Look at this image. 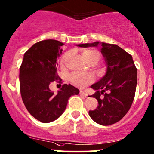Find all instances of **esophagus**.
<instances>
[{
    "mask_svg": "<svg viewBox=\"0 0 154 154\" xmlns=\"http://www.w3.org/2000/svg\"><path fill=\"white\" fill-rule=\"evenodd\" d=\"M80 94L81 95V96L84 97H86L87 96V94L85 92V91H80Z\"/></svg>",
    "mask_w": 154,
    "mask_h": 154,
    "instance_id": "esophagus-1",
    "label": "esophagus"
}]
</instances>
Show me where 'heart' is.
Instances as JSON below:
<instances>
[{
    "mask_svg": "<svg viewBox=\"0 0 154 154\" xmlns=\"http://www.w3.org/2000/svg\"><path fill=\"white\" fill-rule=\"evenodd\" d=\"M82 57L84 60H87V62L91 63V62L97 61L100 60V54L97 50L94 49H88L85 50L82 52ZM70 57V53H66L63 55L61 58V63L63 65L66 64L67 60ZM71 82L79 87H84L87 86V84H90L92 80L91 77L85 74H78V73H74L72 74L70 77Z\"/></svg>",
    "mask_w": 154,
    "mask_h": 154,
    "instance_id": "1",
    "label": "heart"
}]
</instances>
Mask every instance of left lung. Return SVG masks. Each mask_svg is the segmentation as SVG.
I'll return each instance as SVG.
<instances>
[{"label":"left lung","mask_w":154,"mask_h":154,"mask_svg":"<svg viewBox=\"0 0 154 154\" xmlns=\"http://www.w3.org/2000/svg\"><path fill=\"white\" fill-rule=\"evenodd\" d=\"M98 45L106 61V72L99 81L91 85L96 91L92 96L99 105L95 110H90L89 115L97 124L108 126L121 120L130 110L135 96L137 70L132 56L116 44L96 41L77 46Z\"/></svg>","instance_id":"8db88e82"}]
</instances>
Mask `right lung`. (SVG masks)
<instances>
[{
	"instance_id": "add662e5",
	"label": "right lung",
	"mask_w": 154,
	"mask_h": 154,
	"mask_svg": "<svg viewBox=\"0 0 154 154\" xmlns=\"http://www.w3.org/2000/svg\"><path fill=\"white\" fill-rule=\"evenodd\" d=\"M63 45L56 40L36 43L26 51L20 67L22 100L29 113L42 123H50L60 117L69 98L80 92L71 84H63L56 94L49 88L51 82L62 80L57 74V65Z\"/></svg>"
}]
</instances>
